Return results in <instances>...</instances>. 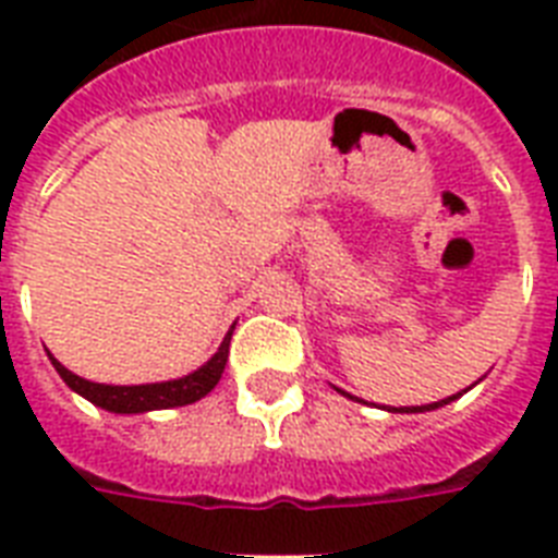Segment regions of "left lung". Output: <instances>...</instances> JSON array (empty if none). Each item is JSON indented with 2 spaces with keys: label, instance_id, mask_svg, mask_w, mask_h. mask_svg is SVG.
Masks as SVG:
<instances>
[{
  "label": "left lung",
  "instance_id": "left-lung-1",
  "mask_svg": "<svg viewBox=\"0 0 558 558\" xmlns=\"http://www.w3.org/2000/svg\"><path fill=\"white\" fill-rule=\"evenodd\" d=\"M341 393H344V390H341ZM350 397V393H348ZM460 393H454V397H449V399H440V402H432V405H411V408H399V411H405V414H423V411H434V408H442V405H449L451 399H458ZM353 399V397H350ZM388 411H397V408H388Z\"/></svg>",
  "mask_w": 558,
  "mask_h": 558
}]
</instances>
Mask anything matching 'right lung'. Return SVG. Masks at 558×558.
<instances>
[{"instance_id": "add662e5", "label": "right lung", "mask_w": 558, "mask_h": 558, "mask_svg": "<svg viewBox=\"0 0 558 558\" xmlns=\"http://www.w3.org/2000/svg\"><path fill=\"white\" fill-rule=\"evenodd\" d=\"M231 332H234V327L228 330V336L222 339L217 353H214L199 371L187 373L182 379L153 381V385H100V381L81 379L77 373H72L69 367L60 365L51 353H48V359H51L54 371L60 373V379H63L74 393H81L83 399H89L92 405L104 408V411H112V414H144V411H161V408L191 405V402L202 399L205 393H210L214 385L219 381V376H222V371H226Z\"/></svg>"}]
</instances>
